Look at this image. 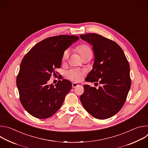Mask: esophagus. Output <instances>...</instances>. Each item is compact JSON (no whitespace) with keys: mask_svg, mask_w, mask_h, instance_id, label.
I'll return each mask as SVG.
<instances>
[{"mask_svg":"<svg viewBox=\"0 0 148 148\" xmlns=\"http://www.w3.org/2000/svg\"><path fill=\"white\" fill-rule=\"evenodd\" d=\"M79 85L78 84H77V83H75V82H73V83H72V87L73 88H75V87H78Z\"/></svg>","mask_w":148,"mask_h":148,"instance_id":"obj_1","label":"esophagus"}]
</instances>
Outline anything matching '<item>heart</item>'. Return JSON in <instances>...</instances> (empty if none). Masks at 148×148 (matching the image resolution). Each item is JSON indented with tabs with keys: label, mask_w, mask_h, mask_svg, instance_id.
I'll use <instances>...</instances> for the list:
<instances>
[{
	"label": "heart",
	"mask_w": 148,
	"mask_h": 148,
	"mask_svg": "<svg viewBox=\"0 0 148 148\" xmlns=\"http://www.w3.org/2000/svg\"><path fill=\"white\" fill-rule=\"evenodd\" d=\"M75 51L79 54L81 58L87 57H92V50L91 47L87 44H82L78 45L75 47ZM69 51H64V52L62 54V61L66 60L69 57ZM66 74L69 79L74 81H79L81 77H82V73L81 71L76 69H72L68 71Z\"/></svg>",
	"instance_id": "1"
}]
</instances>
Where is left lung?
<instances>
[{
  "label": "left lung",
  "instance_id": "1",
  "mask_svg": "<svg viewBox=\"0 0 148 148\" xmlns=\"http://www.w3.org/2000/svg\"><path fill=\"white\" fill-rule=\"evenodd\" d=\"M79 37L92 46L95 55L93 69L86 81L95 82L97 86L98 82L101 84L98 89L84 86L80 101L84 108L94 118H109L122 108L131 88L129 62L115 41L95 33Z\"/></svg>",
  "mask_w": 148,
  "mask_h": 148
}]
</instances>
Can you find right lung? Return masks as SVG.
Wrapping results in <instances>:
<instances>
[{"instance_id": "obj_1", "label": "right lung", "mask_w": 148, "mask_h": 148, "mask_svg": "<svg viewBox=\"0 0 148 148\" xmlns=\"http://www.w3.org/2000/svg\"><path fill=\"white\" fill-rule=\"evenodd\" d=\"M77 36L59 35L48 37L33 46L21 62L16 78L21 103L33 116L46 119L61 107L72 87L67 79L56 86L47 84L55 70L61 67L62 54L75 41Z\"/></svg>"}]
</instances>
